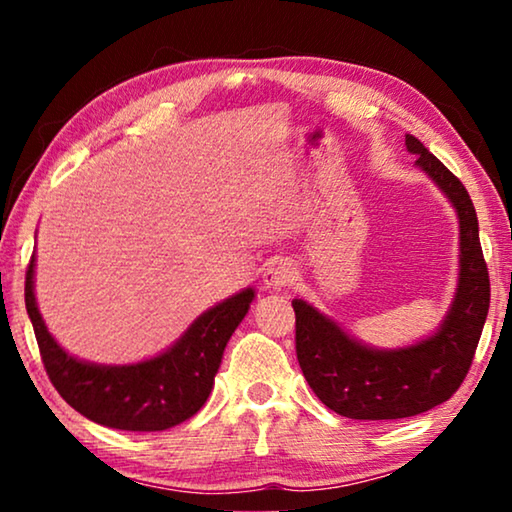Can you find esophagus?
Here are the masks:
<instances>
[{"label":"esophagus","mask_w":512,"mask_h":512,"mask_svg":"<svg viewBox=\"0 0 512 512\" xmlns=\"http://www.w3.org/2000/svg\"><path fill=\"white\" fill-rule=\"evenodd\" d=\"M293 277H296V273H293V266L289 262H284V259H277V262H273L264 271V287L271 291L289 287V284L293 282Z\"/></svg>","instance_id":"1"}]
</instances>
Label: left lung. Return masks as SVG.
I'll return each instance as SVG.
<instances>
[{
	"mask_svg": "<svg viewBox=\"0 0 512 512\" xmlns=\"http://www.w3.org/2000/svg\"><path fill=\"white\" fill-rule=\"evenodd\" d=\"M406 149L458 216V284L443 323L427 339L384 350L354 339L309 302H291L302 375L327 409L352 420L411 418L447 402L472 366L488 318L490 277L472 198L418 137L406 135Z\"/></svg>",
	"mask_w": 512,
	"mask_h": 512,
	"instance_id": "1",
	"label": "left lung"
}]
</instances>
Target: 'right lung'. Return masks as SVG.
<instances>
[{
    "label": "right lung",
    "instance_id": "add662e5",
    "mask_svg": "<svg viewBox=\"0 0 512 512\" xmlns=\"http://www.w3.org/2000/svg\"><path fill=\"white\" fill-rule=\"evenodd\" d=\"M24 300L47 375L72 409L110 429L164 431L192 418L207 402L225 345L248 314L255 289L203 311L171 348L124 366L83 361L60 348L36 302V255L24 282Z\"/></svg>",
    "mask_w": 512,
    "mask_h": 512
}]
</instances>
